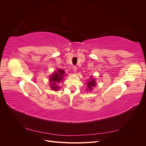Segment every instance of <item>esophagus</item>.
<instances>
[{
  "instance_id": "1",
  "label": "esophagus",
  "mask_w": 146,
  "mask_h": 146,
  "mask_svg": "<svg viewBox=\"0 0 146 146\" xmlns=\"http://www.w3.org/2000/svg\"><path fill=\"white\" fill-rule=\"evenodd\" d=\"M72 69H73L74 71L76 72L77 71V67H76V66H74L73 67H72Z\"/></svg>"
}]
</instances>
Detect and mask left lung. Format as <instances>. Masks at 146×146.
<instances>
[{
	"instance_id": "obj_1",
	"label": "left lung",
	"mask_w": 146,
	"mask_h": 146,
	"mask_svg": "<svg viewBox=\"0 0 146 146\" xmlns=\"http://www.w3.org/2000/svg\"><path fill=\"white\" fill-rule=\"evenodd\" d=\"M87 85H88L87 86H88V89H89L90 90H91L92 88V87L95 86V85H96V81L94 80V79H92L91 81H89V82H88Z\"/></svg>"
}]
</instances>
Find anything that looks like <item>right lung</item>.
I'll list each match as a JSON object with an SVG mask.
<instances>
[{
	"mask_svg": "<svg viewBox=\"0 0 146 146\" xmlns=\"http://www.w3.org/2000/svg\"><path fill=\"white\" fill-rule=\"evenodd\" d=\"M64 71L63 70L58 69V72H55L54 74L52 75V77H50V82H52L50 84L51 88L53 90H57V88H58V86H56L57 83H59L61 80H63V74H64Z\"/></svg>",
	"mask_w": 146,
	"mask_h": 146,
	"instance_id": "1",
	"label": "right lung"
}]
</instances>
